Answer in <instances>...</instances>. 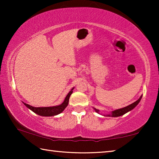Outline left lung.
<instances>
[{
    "instance_id": "8db88e82",
    "label": "left lung",
    "mask_w": 159,
    "mask_h": 159,
    "mask_svg": "<svg viewBox=\"0 0 159 159\" xmlns=\"http://www.w3.org/2000/svg\"><path fill=\"white\" fill-rule=\"evenodd\" d=\"M142 95L140 96V98H139L138 100H137L136 102H133V104H130V105H128L127 107H123V108H121V109H116V110H114V111H111V114H107L106 116H111V117H118V116H123V114H126V113L131 111L132 109H133L134 107H135L138 104H139V102H140L141 99H142ZM94 109H95V111L98 113L99 114V110L95 108H94Z\"/></svg>"
}]
</instances>
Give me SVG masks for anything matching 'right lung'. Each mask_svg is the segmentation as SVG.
<instances>
[{
  "instance_id": "1",
  "label": "right lung",
  "mask_w": 159,
  "mask_h": 159,
  "mask_svg": "<svg viewBox=\"0 0 159 159\" xmlns=\"http://www.w3.org/2000/svg\"><path fill=\"white\" fill-rule=\"evenodd\" d=\"M74 88H72L71 90L68 93V95L66 96L64 102L61 104H60V105L48 107H34L29 105V104L25 103V102H23V103L27 108L31 110V111H34V113H36L38 115L42 116H53L60 114V113L62 112L65 109V108L69 104V98L72 93H73Z\"/></svg>"
}]
</instances>
